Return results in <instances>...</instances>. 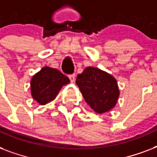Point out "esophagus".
Returning a JSON list of instances; mask_svg holds the SVG:
<instances>
[{"instance_id":"obj_1","label":"esophagus","mask_w":157,"mask_h":157,"mask_svg":"<svg viewBox=\"0 0 157 157\" xmlns=\"http://www.w3.org/2000/svg\"><path fill=\"white\" fill-rule=\"evenodd\" d=\"M68 77H69V79H70L71 82H73V81H75V74H71V75H69Z\"/></svg>"}]
</instances>
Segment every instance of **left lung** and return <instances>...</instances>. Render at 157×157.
Masks as SVG:
<instances>
[{
    "label": "left lung",
    "mask_w": 157,
    "mask_h": 157,
    "mask_svg": "<svg viewBox=\"0 0 157 157\" xmlns=\"http://www.w3.org/2000/svg\"><path fill=\"white\" fill-rule=\"evenodd\" d=\"M84 99L97 113L115 107L120 95L117 80L107 72L93 67H86L76 80Z\"/></svg>",
    "instance_id": "8db88e82"
}]
</instances>
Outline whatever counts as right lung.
I'll return each mask as SVG.
<instances>
[{"instance_id":"1","label":"right lung","mask_w":157,"mask_h":157,"mask_svg":"<svg viewBox=\"0 0 157 157\" xmlns=\"http://www.w3.org/2000/svg\"><path fill=\"white\" fill-rule=\"evenodd\" d=\"M67 76L55 68L45 67L31 81V93L38 103L45 105L56 98L63 86L68 84Z\"/></svg>"}]
</instances>
